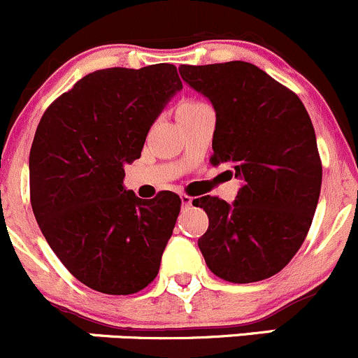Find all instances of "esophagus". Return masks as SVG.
I'll list each match as a JSON object with an SVG mask.
<instances>
[{
	"instance_id": "obj_1",
	"label": "esophagus",
	"mask_w": 358,
	"mask_h": 358,
	"mask_svg": "<svg viewBox=\"0 0 358 358\" xmlns=\"http://www.w3.org/2000/svg\"><path fill=\"white\" fill-rule=\"evenodd\" d=\"M191 201H193V198L187 196V194H180V203H182V207H189Z\"/></svg>"
}]
</instances>
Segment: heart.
<instances>
[{
	"instance_id": "1",
	"label": "heart",
	"mask_w": 358,
	"mask_h": 358,
	"mask_svg": "<svg viewBox=\"0 0 358 358\" xmlns=\"http://www.w3.org/2000/svg\"><path fill=\"white\" fill-rule=\"evenodd\" d=\"M198 104H201V102H193V101H189V102H184V104H180V106H179V111H184V109L194 108V106H198Z\"/></svg>"
}]
</instances>
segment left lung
Masks as SVG:
<instances>
[{"label":"left lung","mask_w":358,"mask_h":358,"mask_svg":"<svg viewBox=\"0 0 358 358\" xmlns=\"http://www.w3.org/2000/svg\"><path fill=\"white\" fill-rule=\"evenodd\" d=\"M215 111L212 164L242 179L235 201L198 198L208 229L198 247L208 270L250 284L287 266L308 235L322 186L317 137L298 95L243 60L180 66Z\"/></svg>","instance_id":"obj_1"}]
</instances>
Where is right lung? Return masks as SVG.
Masks as SVG:
<instances>
[{
    "label": "right lung",
    "mask_w": 358,
    "mask_h": 358,
    "mask_svg": "<svg viewBox=\"0 0 358 358\" xmlns=\"http://www.w3.org/2000/svg\"><path fill=\"white\" fill-rule=\"evenodd\" d=\"M182 88L172 64L109 67L81 78L41 116L29 153L31 205L48 245L87 287L139 292L155 280L180 198L141 200L125 165Z\"/></svg>",
    "instance_id": "add662e5"
}]
</instances>
